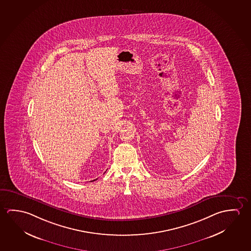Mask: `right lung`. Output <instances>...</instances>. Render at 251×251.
Returning a JSON list of instances; mask_svg holds the SVG:
<instances>
[{
  "label": "right lung",
  "instance_id": "right-lung-1",
  "mask_svg": "<svg viewBox=\"0 0 251 251\" xmlns=\"http://www.w3.org/2000/svg\"><path fill=\"white\" fill-rule=\"evenodd\" d=\"M95 180H94V181H95Z\"/></svg>",
  "mask_w": 251,
  "mask_h": 251
}]
</instances>
